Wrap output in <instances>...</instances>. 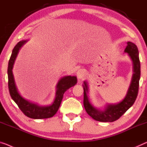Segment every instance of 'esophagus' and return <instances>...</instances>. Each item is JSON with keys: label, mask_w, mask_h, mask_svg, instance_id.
Masks as SVG:
<instances>
[{"label": "esophagus", "mask_w": 147, "mask_h": 147, "mask_svg": "<svg viewBox=\"0 0 147 147\" xmlns=\"http://www.w3.org/2000/svg\"><path fill=\"white\" fill-rule=\"evenodd\" d=\"M76 76L78 79H82L85 76V71L82 69H78L77 72H76Z\"/></svg>", "instance_id": "obj_1"}]
</instances>
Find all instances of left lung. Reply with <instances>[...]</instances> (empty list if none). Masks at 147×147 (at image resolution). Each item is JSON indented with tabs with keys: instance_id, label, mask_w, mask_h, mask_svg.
Here are the masks:
<instances>
[{
	"instance_id": "left-lung-1",
	"label": "left lung",
	"mask_w": 147,
	"mask_h": 147,
	"mask_svg": "<svg viewBox=\"0 0 147 147\" xmlns=\"http://www.w3.org/2000/svg\"><path fill=\"white\" fill-rule=\"evenodd\" d=\"M125 49L130 57L133 64V74L131 82L129 88L125 98L121 102L116 104H108L104 109H98L94 107L90 102L87 93L88 87L86 81L84 82V106L85 110L94 119L102 122H113L119 119L123 115L129 108H130L136 100L139 91V79L141 76V64H140L139 51L137 45L128 41Z\"/></svg>"
}]
</instances>
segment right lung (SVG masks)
I'll return each instance as SVG.
<instances>
[{
  "mask_svg": "<svg viewBox=\"0 0 147 147\" xmlns=\"http://www.w3.org/2000/svg\"><path fill=\"white\" fill-rule=\"evenodd\" d=\"M26 42L27 40H22L17 43L12 50V55L8 62V89H9L10 96L18 105L19 108L21 109V111L27 117L32 119H46V118L51 117L55 114L59 108L64 93L68 89L76 84L77 78L74 76H65L61 78L56 86L55 98L53 103L49 106H39L38 104H35L24 99L18 91L13 76L12 69L19 49Z\"/></svg>",
  "mask_w": 147,
  "mask_h": 147,
  "instance_id": "add662e5",
  "label": "right lung"
}]
</instances>
